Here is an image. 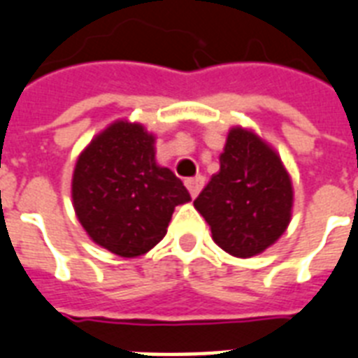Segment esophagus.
Returning <instances> with one entry per match:
<instances>
[{"instance_id":"obj_1","label":"esophagus","mask_w":358,"mask_h":358,"mask_svg":"<svg viewBox=\"0 0 358 358\" xmlns=\"http://www.w3.org/2000/svg\"><path fill=\"white\" fill-rule=\"evenodd\" d=\"M185 185L186 188H188V192L192 194V197H196L201 192V188L205 186V177L197 176V177H192V179H186Z\"/></svg>"}]
</instances>
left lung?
I'll return each instance as SVG.
<instances>
[{
  "mask_svg": "<svg viewBox=\"0 0 358 358\" xmlns=\"http://www.w3.org/2000/svg\"><path fill=\"white\" fill-rule=\"evenodd\" d=\"M221 249L250 258L273 245L291 220L292 186L282 161L254 133L230 129L220 172L194 201Z\"/></svg>",
  "mask_w": 358,
  "mask_h": 358,
  "instance_id": "left-lung-1",
  "label": "left lung"
}]
</instances>
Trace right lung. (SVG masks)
Segmentation results:
<instances>
[{
  "instance_id": "obj_1",
  "label": "right lung",
  "mask_w": 358,
  "mask_h": 358,
  "mask_svg": "<svg viewBox=\"0 0 358 358\" xmlns=\"http://www.w3.org/2000/svg\"><path fill=\"white\" fill-rule=\"evenodd\" d=\"M155 138L143 126L120 120L80 155L73 201L94 243L135 258L164 238L173 208L190 194L172 170L157 166Z\"/></svg>"
}]
</instances>
